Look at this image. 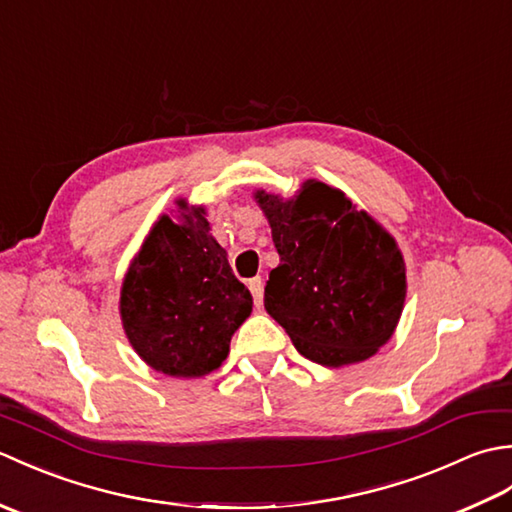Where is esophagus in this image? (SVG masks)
Here are the masks:
<instances>
[{
	"label": "esophagus",
	"mask_w": 512,
	"mask_h": 512,
	"mask_svg": "<svg viewBox=\"0 0 512 512\" xmlns=\"http://www.w3.org/2000/svg\"><path fill=\"white\" fill-rule=\"evenodd\" d=\"M248 288L253 292L255 306H262V297H264V279L262 277H253L248 281Z\"/></svg>",
	"instance_id": "34e87169"
}]
</instances>
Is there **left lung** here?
I'll list each match as a JSON object with an SVG mask.
<instances>
[{"mask_svg":"<svg viewBox=\"0 0 512 512\" xmlns=\"http://www.w3.org/2000/svg\"><path fill=\"white\" fill-rule=\"evenodd\" d=\"M279 253L264 306L314 363L365 361L389 341L405 303V262L394 237L341 191L303 184L295 200L257 193Z\"/></svg>","mask_w":512,"mask_h":512,"instance_id":"8db88e82","label":"left lung"}]
</instances>
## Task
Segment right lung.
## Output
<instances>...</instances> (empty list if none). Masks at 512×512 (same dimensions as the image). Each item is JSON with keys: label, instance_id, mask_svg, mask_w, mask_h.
Here are the masks:
<instances>
[{"label": "right lung", "instance_id": "obj_1", "mask_svg": "<svg viewBox=\"0 0 512 512\" xmlns=\"http://www.w3.org/2000/svg\"><path fill=\"white\" fill-rule=\"evenodd\" d=\"M250 308L253 297L209 233L204 209L184 213L182 224L160 217L129 268L121 297L127 339L138 356L182 378L220 367Z\"/></svg>", "mask_w": 512, "mask_h": 512}]
</instances>
